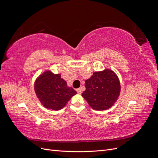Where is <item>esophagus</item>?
Masks as SVG:
<instances>
[{
	"instance_id": "1",
	"label": "esophagus",
	"mask_w": 158,
	"mask_h": 158,
	"mask_svg": "<svg viewBox=\"0 0 158 158\" xmlns=\"http://www.w3.org/2000/svg\"><path fill=\"white\" fill-rule=\"evenodd\" d=\"M76 92H77L78 94H82V89H81L80 88H78V89H76Z\"/></svg>"
}]
</instances>
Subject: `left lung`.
I'll list each match as a JSON object with an SVG mask.
<instances>
[{"label": "left lung", "instance_id": "8db88e82", "mask_svg": "<svg viewBox=\"0 0 158 158\" xmlns=\"http://www.w3.org/2000/svg\"><path fill=\"white\" fill-rule=\"evenodd\" d=\"M82 97L95 110L103 111L111 107L120 95L121 84L117 75L111 69L95 72L85 81Z\"/></svg>", "mask_w": 158, "mask_h": 158}]
</instances>
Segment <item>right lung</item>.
<instances>
[{"instance_id": "add662e5", "label": "right lung", "mask_w": 158, "mask_h": 158, "mask_svg": "<svg viewBox=\"0 0 158 158\" xmlns=\"http://www.w3.org/2000/svg\"><path fill=\"white\" fill-rule=\"evenodd\" d=\"M34 90L37 98L45 108L55 111L63 109L77 92L67 85L60 74L51 70L44 72L36 78Z\"/></svg>"}]
</instances>
